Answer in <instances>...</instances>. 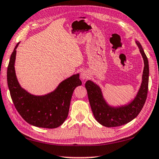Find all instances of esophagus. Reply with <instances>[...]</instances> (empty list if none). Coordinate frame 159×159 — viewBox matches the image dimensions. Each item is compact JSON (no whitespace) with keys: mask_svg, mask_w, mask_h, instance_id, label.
I'll return each instance as SVG.
<instances>
[{"mask_svg":"<svg viewBox=\"0 0 159 159\" xmlns=\"http://www.w3.org/2000/svg\"><path fill=\"white\" fill-rule=\"evenodd\" d=\"M80 77H81V79L83 80H87L89 77V74L87 71H82L80 74Z\"/></svg>","mask_w":159,"mask_h":159,"instance_id":"1","label":"esophagus"}]
</instances>
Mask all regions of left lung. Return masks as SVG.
Here are the masks:
<instances>
[{
    "label": "left lung",
    "mask_w": 159,
    "mask_h": 159,
    "mask_svg": "<svg viewBox=\"0 0 159 159\" xmlns=\"http://www.w3.org/2000/svg\"><path fill=\"white\" fill-rule=\"evenodd\" d=\"M144 60L143 80L135 99L127 105L111 107L104 100L101 89L98 85L88 80L85 84L88 98L93 113L99 123L107 127L121 126L132 120L139 114L145 103L148 91L149 64L148 59L139 41H136Z\"/></svg>",
    "instance_id": "obj_1"
}]
</instances>
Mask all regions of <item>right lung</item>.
Returning a JSON list of instances; mask_svg holds the SVG:
<instances>
[{"label":"right lung","mask_w":159,"mask_h":159,"mask_svg":"<svg viewBox=\"0 0 159 159\" xmlns=\"http://www.w3.org/2000/svg\"><path fill=\"white\" fill-rule=\"evenodd\" d=\"M19 44L11 53L7 72V84L14 107L29 124L42 128L58 127L67 118L74 89L82 85L80 75H74L64 80L55 91L46 95L30 94L20 87L15 73L16 49Z\"/></svg>","instance_id":"right-lung-1"}]
</instances>
